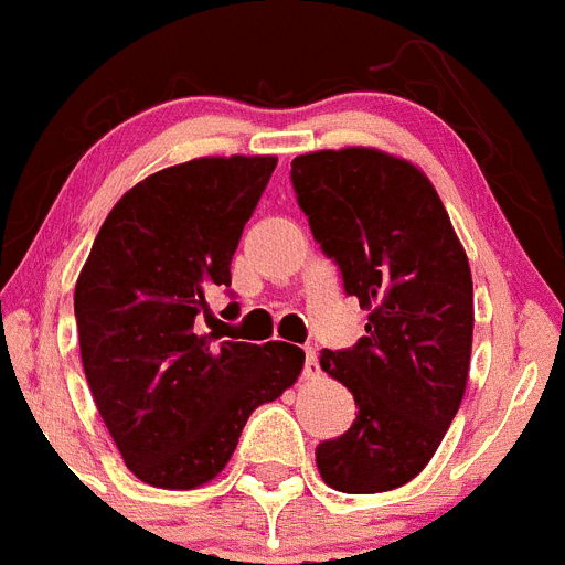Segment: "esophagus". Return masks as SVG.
Wrapping results in <instances>:
<instances>
[{
    "mask_svg": "<svg viewBox=\"0 0 565 565\" xmlns=\"http://www.w3.org/2000/svg\"><path fill=\"white\" fill-rule=\"evenodd\" d=\"M318 354L315 349H303V377H318Z\"/></svg>",
    "mask_w": 565,
    "mask_h": 565,
    "instance_id": "obj_1",
    "label": "esophagus"
}]
</instances>
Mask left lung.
Returning <instances> with one entry per match:
<instances>
[{
  "instance_id": "1",
  "label": "left lung",
  "mask_w": 565,
  "mask_h": 565,
  "mask_svg": "<svg viewBox=\"0 0 565 565\" xmlns=\"http://www.w3.org/2000/svg\"><path fill=\"white\" fill-rule=\"evenodd\" d=\"M295 200L365 334L323 349L320 369L352 391L358 419L315 461L340 492L403 487L436 454L461 405L472 349V278L428 177L374 149L292 160Z\"/></svg>"
}]
</instances>
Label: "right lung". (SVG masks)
Returning a JSON list of instances; mask_svg holds the SVG:
<instances>
[{"mask_svg":"<svg viewBox=\"0 0 565 565\" xmlns=\"http://www.w3.org/2000/svg\"><path fill=\"white\" fill-rule=\"evenodd\" d=\"M276 162L202 157L146 177L111 207L75 284L86 383L126 467L151 487L211 481L253 411L303 369L298 345L196 332L205 295L231 287L233 253Z\"/></svg>","mask_w":565,"mask_h":565,"instance_id":"1","label":"right lung"}]
</instances>
